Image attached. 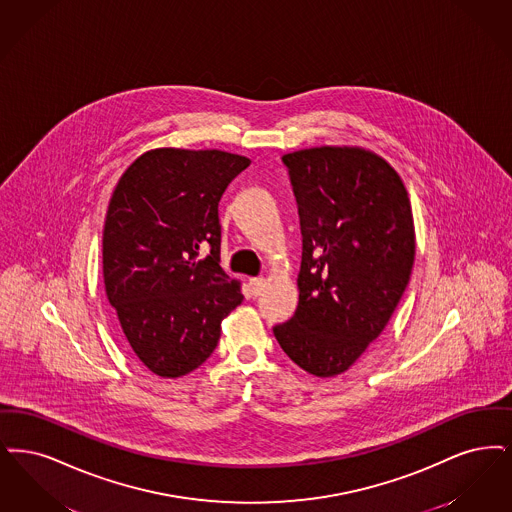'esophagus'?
Listing matches in <instances>:
<instances>
[{"mask_svg": "<svg viewBox=\"0 0 512 512\" xmlns=\"http://www.w3.org/2000/svg\"><path fill=\"white\" fill-rule=\"evenodd\" d=\"M248 285H250V290H252V294H254V296H258V294L262 292V289L266 287V281H264L262 277H252V279L248 281Z\"/></svg>", "mask_w": 512, "mask_h": 512, "instance_id": "esophagus-1", "label": "esophagus"}]
</instances>
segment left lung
<instances>
[{
	"label": "left lung",
	"mask_w": 512,
	"mask_h": 512,
	"mask_svg": "<svg viewBox=\"0 0 512 512\" xmlns=\"http://www.w3.org/2000/svg\"><path fill=\"white\" fill-rule=\"evenodd\" d=\"M283 164L302 231L300 300L273 334L298 367L334 377L400 304L415 260L411 204L396 170L363 149H304Z\"/></svg>",
	"instance_id": "obj_1"
}]
</instances>
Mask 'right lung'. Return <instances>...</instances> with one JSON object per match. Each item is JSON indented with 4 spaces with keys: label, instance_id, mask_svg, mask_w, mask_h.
I'll return each mask as SVG.
<instances>
[{
    "label": "right lung",
    "instance_id": "add662e5",
    "mask_svg": "<svg viewBox=\"0 0 512 512\" xmlns=\"http://www.w3.org/2000/svg\"><path fill=\"white\" fill-rule=\"evenodd\" d=\"M248 164L216 149H155L112 193L105 290L128 346L158 377L200 367L218 346L223 317L243 302L239 283L220 266L218 204Z\"/></svg>",
    "mask_w": 512,
    "mask_h": 512
}]
</instances>
